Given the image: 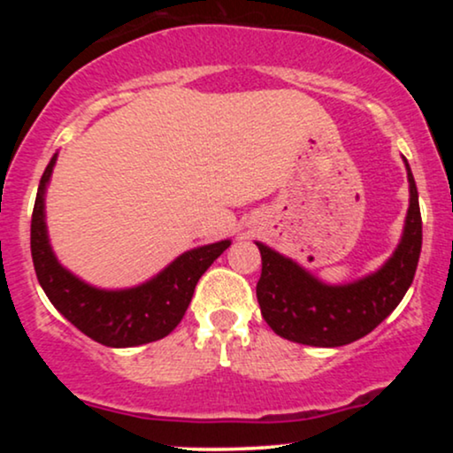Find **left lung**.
<instances>
[{
	"mask_svg": "<svg viewBox=\"0 0 453 453\" xmlns=\"http://www.w3.org/2000/svg\"><path fill=\"white\" fill-rule=\"evenodd\" d=\"M409 176V211L403 241L371 277L349 285H324L292 259L257 242L262 274L257 303L266 324L283 339L311 347H341L372 332L411 288L422 253V215L415 179Z\"/></svg>",
	"mask_w": 453,
	"mask_h": 453,
	"instance_id": "left-lung-1",
	"label": "left lung"
}]
</instances>
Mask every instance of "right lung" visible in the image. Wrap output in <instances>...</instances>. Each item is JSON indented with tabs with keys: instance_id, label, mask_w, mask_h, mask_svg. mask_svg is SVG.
Returning <instances> with one entry per match:
<instances>
[{
	"instance_id": "right-lung-1",
	"label": "right lung",
	"mask_w": 453,
	"mask_h": 453,
	"mask_svg": "<svg viewBox=\"0 0 453 453\" xmlns=\"http://www.w3.org/2000/svg\"><path fill=\"white\" fill-rule=\"evenodd\" d=\"M55 161L57 155L40 179L31 215V257L44 294L70 324L106 347H136L168 336L183 319L197 280L230 247V241L191 249L138 288L121 292L91 288L61 268L46 236L44 189Z\"/></svg>"
}]
</instances>
